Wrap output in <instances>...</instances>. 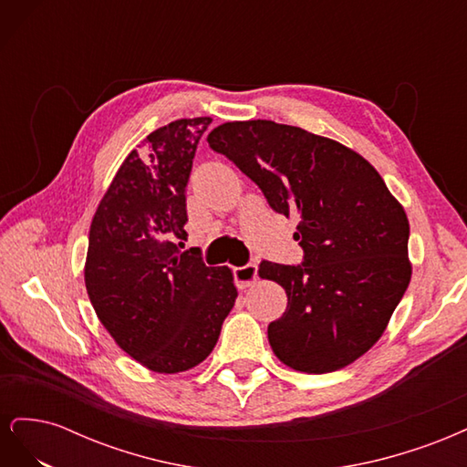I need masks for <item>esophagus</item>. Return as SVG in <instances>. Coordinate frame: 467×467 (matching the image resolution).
I'll return each mask as SVG.
<instances>
[{
    "mask_svg": "<svg viewBox=\"0 0 467 467\" xmlns=\"http://www.w3.org/2000/svg\"><path fill=\"white\" fill-rule=\"evenodd\" d=\"M234 278H235V286L237 288H247L253 282L257 280V265L255 263H247L244 266H235L234 268Z\"/></svg>",
    "mask_w": 467,
    "mask_h": 467,
    "instance_id": "1",
    "label": "esophagus"
}]
</instances>
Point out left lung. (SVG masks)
<instances>
[{
	"label": "left lung",
	"mask_w": 467,
	"mask_h": 467,
	"mask_svg": "<svg viewBox=\"0 0 467 467\" xmlns=\"http://www.w3.org/2000/svg\"><path fill=\"white\" fill-rule=\"evenodd\" d=\"M259 185L278 214L298 216L302 265L263 261L259 276L286 290L268 325L280 362L327 374L368 352L411 280L409 220L360 153L331 138L273 120H234L208 134Z\"/></svg>",
	"instance_id": "obj_1"
}]
</instances>
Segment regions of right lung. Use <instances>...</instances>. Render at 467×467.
<instances>
[{
    "mask_svg": "<svg viewBox=\"0 0 467 467\" xmlns=\"http://www.w3.org/2000/svg\"><path fill=\"white\" fill-rule=\"evenodd\" d=\"M210 122L179 119L153 130L119 167L89 230L83 275L95 314L126 355L160 374L199 366L237 298L232 268L179 249L192 158Z\"/></svg>",
    "mask_w": 467,
    "mask_h": 467,
    "instance_id": "right-lung-1",
    "label": "right lung"
}]
</instances>
